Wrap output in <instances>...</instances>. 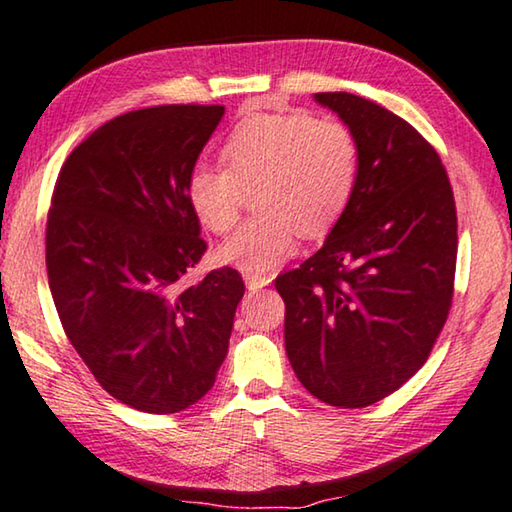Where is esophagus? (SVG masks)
<instances>
[{"label": "esophagus", "mask_w": 512, "mask_h": 512, "mask_svg": "<svg viewBox=\"0 0 512 512\" xmlns=\"http://www.w3.org/2000/svg\"><path fill=\"white\" fill-rule=\"evenodd\" d=\"M245 283L249 290H261L265 286H270L272 276L270 274H245Z\"/></svg>", "instance_id": "esophagus-1"}]
</instances>
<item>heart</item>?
I'll return each instance as SVG.
<instances>
[{"instance_id":"heart-1","label":"heart","mask_w":512,"mask_h":512,"mask_svg":"<svg viewBox=\"0 0 512 512\" xmlns=\"http://www.w3.org/2000/svg\"><path fill=\"white\" fill-rule=\"evenodd\" d=\"M222 163L190 170L186 197L206 231L226 236L240 222L245 190L261 215L217 251L222 263L270 272L295 254L301 231L320 236L354 197L360 147L349 124L311 113L242 117L222 145Z\"/></svg>"}]
</instances>
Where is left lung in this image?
Returning <instances> with one entry per match:
<instances>
[{
  "label": "left lung",
  "instance_id": "1",
  "mask_svg": "<svg viewBox=\"0 0 512 512\" xmlns=\"http://www.w3.org/2000/svg\"><path fill=\"white\" fill-rule=\"evenodd\" d=\"M356 133L358 183L324 247L276 276L286 351L324 404L365 408L426 363L454 297L458 217L438 152L388 108L317 92Z\"/></svg>",
  "mask_w": 512,
  "mask_h": 512
}]
</instances>
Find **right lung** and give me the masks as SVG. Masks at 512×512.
Instances as JSON below:
<instances>
[{"label": "right lung", "mask_w": 512, "mask_h": 512, "mask_svg": "<svg viewBox=\"0 0 512 512\" xmlns=\"http://www.w3.org/2000/svg\"><path fill=\"white\" fill-rule=\"evenodd\" d=\"M224 106L140 108L65 158L45 261L63 331L97 383L142 413L190 408L213 388L245 295L233 267L186 274L206 251L186 181Z\"/></svg>", "instance_id": "right-lung-1"}]
</instances>
